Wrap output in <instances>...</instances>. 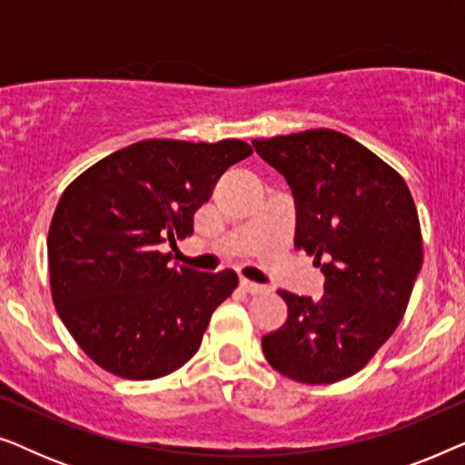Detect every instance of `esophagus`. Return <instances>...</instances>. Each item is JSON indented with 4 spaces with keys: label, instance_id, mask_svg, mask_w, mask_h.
<instances>
[{
    "label": "esophagus",
    "instance_id": "obj_1",
    "mask_svg": "<svg viewBox=\"0 0 465 465\" xmlns=\"http://www.w3.org/2000/svg\"><path fill=\"white\" fill-rule=\"evenodd\" d=\"M241 288H243V292H247V294H262V292L266 290L264 285L253 283V282H250V279H241Z\"/></svg>",
    "mask_w": 465,
    "mask_h": 465
}]
</instances>
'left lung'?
I'll return each mask as SVG.
<instances>
[{
	"label": "left lung",
	"instance_id": "1",
	"mask_svg": "<svg viewBox=\"0 0 465 465\" xmlns=\"http://www.w3.org/2000/svg\"><path fill=\"white\" fill-rule=\"evenodd\" d=\"M252 143L290 183L296 250L326 275L320 301L279 290L288 322L262 339L264 358L298 383H336L360 372L406 313L423 262L415 201L396 169L339 131Z\"/></svg>",
	"mask_w": 465,
	"mask_h": 465
}]
</instances>
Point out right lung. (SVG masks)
I'll list each match as a JSON object with an SVG mask.
<instances>
[{
  "label": "right lung",
  "mask_w": 465,
  "mask_h": 465,
  "mask_svg": "<svg viewBox=\"0 0 465 465\" xmlns=\"http://www.w3.org/2000/svg\"><path fill=\"white\" fill-rule=\"evenodd\" d=\"M241 139H143L65 188L48 231L50 292L82 351L131 381L167 377L199 351L234 271L171 266L158 245L193 234L215 182L252 154Z\"/></svg>",
  "instance_id": "obj_1"
}]
</instances>
